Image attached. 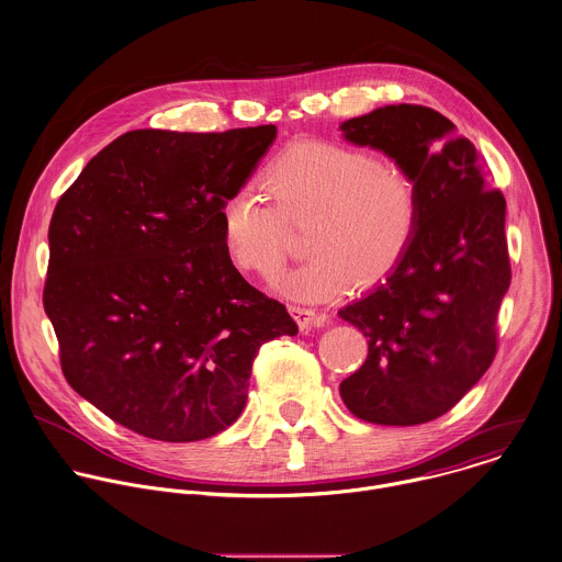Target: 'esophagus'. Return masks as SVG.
<instances>
[{"mask_svg":"<svg viewBox=\"0 0 562 562\" xmlns=\"http://www.w3.org/2000/svg\"><path fill=\"white\" fill-rule=\"evenodd\" d=\"M289 311H291V315L295 317V322H297V326H300L302 330H308L311 326H324V324H326V315H319V313H315L313 308L289 306Z\"/></svg>","mask_w":562,"mask_h":562,"instance_id":"esophagus-1","label":"esophagus"}]
</instances>
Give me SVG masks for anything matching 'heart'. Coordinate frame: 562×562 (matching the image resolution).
Wrapping results in <instances>:
<instances>
[{
  "mask_svg": "<svg viewBox=\"0 0 562 562\" xmlns=\"http://www.w3.org/2000/svg\"><path fill=\"white\" fill-rule=\"evenodd\" d=\"M269 196L238 188L221 212L229 262L247 276L276 280L289 256V223L313 216L308 258L280 289L302 302L344 295L361 276L370 286L407 256L420 223L423 199L414 172L398 159L330 139H304L265 168Z\"/></svg>",
  "mask_w": 562,
  "mask_h": 562,
  "instance_id": "1",
  "label": "heart"
}]
</instances>
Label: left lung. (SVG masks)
<instances>
[{
  "mask_svg": "<svg viewBox=\"0 0 562 562\" xmlns=\"http://www.w3.org/2000/svg\"><path fill=\"white\" fill-rule=\"evenodd\" d=\"M341 131L403 161L423 212L401 265L339 311L368 337V359L339 394L366 423L423 425L456 407L497 355V315L513 278L506 199L491 188L475 144L429 106H379Z\"/></svg>",
  "mask_w": 562,
  "mask_h": 562,
  "instance_id": "obj_1",
  "label": "left lung"
}]
</instances>
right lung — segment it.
<instances>
[{"mask_svg": "<svg viewBox=\"0 0 562 562\" xmlns=\"http://www.w3.org/2000/svg\"><path fill=\"white\" fill-rule=\"evenodd\" d=\"M276 139L128 131L104 146L49 221L43 308L67 383L117 425L196 442L245 409L262 344L297 335L286 306L229 262L221 212Z\"/></svg>", "mask_w": 562, "mask_h": 562, "instance_id": "right-lung-1", "label": "right lung"}]
</instances>
